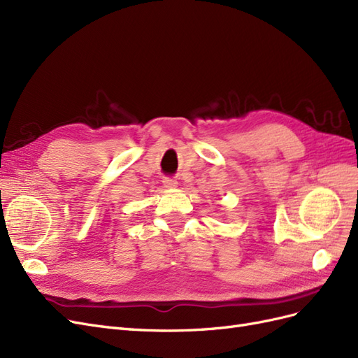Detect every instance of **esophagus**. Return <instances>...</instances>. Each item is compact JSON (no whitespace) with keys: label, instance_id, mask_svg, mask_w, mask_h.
I'll return each mask as SVG.
<instances>
[{"label":"esophagus","instance_id":"obj_1","mask_svg":"<svg viewBox=\"0 0 358 358\" xmlns=\"http://www.w3.org/2000/svg\"><path fill=\"white\" fill-rule=\"evenodd\" d=\"M164 187H166V188H169V189H173V188H176V187H178V182H176L175 179H170V178H167V179L164 180Z\"/></svg>","mask_w":358,"mask_h":358}]
</instances>
